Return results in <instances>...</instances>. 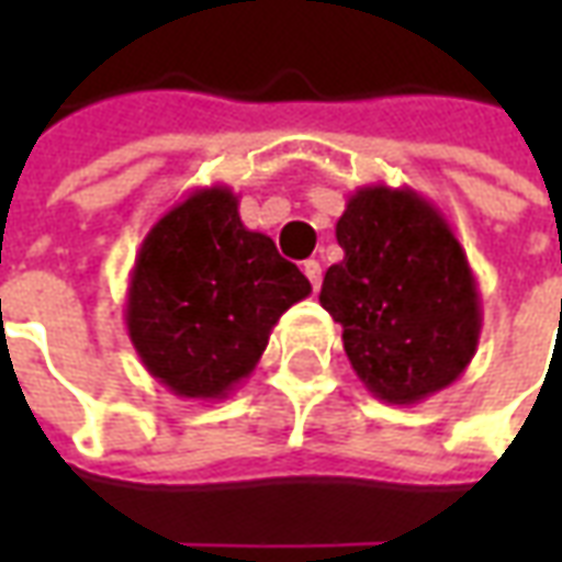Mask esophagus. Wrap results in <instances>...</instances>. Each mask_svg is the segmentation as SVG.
Segmentation results:
<instances>
[{"label": "esophagus", "instance_id": "obj_1", "mask_svg": "<svg viewBox=\"0 0 562 562\" xmlns=\"http://www.w3.org/2000/svg\"><path fill=\"white\" fill-rule=\"evenodd\" d=\"M304 273H306V280L313 282V289L318 292V285H322V265H318L316 258L304 261Z\"/></svg>", "mask_w": 562, "mask_h": 562}]
</instances>
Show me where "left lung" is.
Instances as JSON below:
<instances>
[{"label": "left lung", "mask_w": 562, "mask_h": 562, "mask_svg": "<svg viewBox=\"0 0 562 562\" xmlns=\"http://www.w3.org/2000/svg\"><path fill=\"white\" fill-rule=\"evenodd\" d=\"M342 261L318 301L342 325V349L379 401L413 406L470 367L482 297L439 210L413 189L361 186L337 220Z\"/></svg>", "instance_id": "8db88e82"}]
</instances>
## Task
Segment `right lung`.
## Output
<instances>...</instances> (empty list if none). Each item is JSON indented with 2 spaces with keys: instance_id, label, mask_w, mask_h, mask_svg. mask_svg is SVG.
<instances>
[{
  "instance_id": "right-lung-1",
  "label": "right lung",
  "mask_w": 562,
  "mask_h": 562,
  "mask_svg": "<svg viewBox=\"0 0 562 562\" xmlns=\"http://www.w3.org/2000/svg\"><path fill=\"white\" fill-rule=\"evenodd\" d=\"M237 204L228 186L189 192L149 228L128 273V340L177 397L225 401L282 313L313 292L268 234L246 228Z\"/></svg>"
}]
</instances>
